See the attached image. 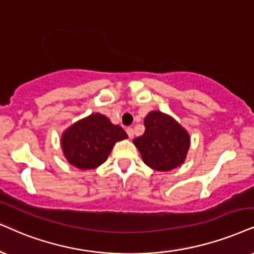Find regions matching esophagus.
<instances>
[{
	"label": "esophagus",
	"instance_id": "1",
	"mask_svg": "<svg viewBox=\"0 0 254 254\" xmlns=\"http://www.w3.org/2000/svg\"><path fill=\"white\" fill-rule=\"evenodd\" d=\"M127 133L129 138H132L133 137V129L132 127H127Z\"/></svg>",
	"mask_w": 254,
	"mask_h": 254
}]
</instances>
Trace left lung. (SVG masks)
<instances>
[{
    "label": "left lung",
    "instance_id": "left-lung-1",
    "mask_svg": "<svg viewBox=\"0 0 254 254\" xmlns=\"http://www.w3.org/2000/svg\"><path fill=\"white\" fill-rule=\"evenodd\" d=\"M145 132L133 139L144 163L156 171L181 166L190 147V134L169 115L151 111L144 120Z\"/></svg>",
    "mask_w": 254,
    "mask_h": 254
}]
</instances>
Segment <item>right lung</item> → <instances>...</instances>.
Returning <instances> with one entry per match:
<instances>
[{"label":"right lung","instance_id":"right-lung-1","mask_svg":"<svg viewBox=\"0 0 254 254\" xmlns=\"http://www.w3.org/2000/svg\"><path fill=\"white\" fill-rule=\"evenodd\" d=\"M127 134L107 116L91 114L76 122L62 134L61 145L66 160L81 170H91L103 164L112 147Z\"/></svg>","mask_w":254,"mask_h":254}]
</instances>
